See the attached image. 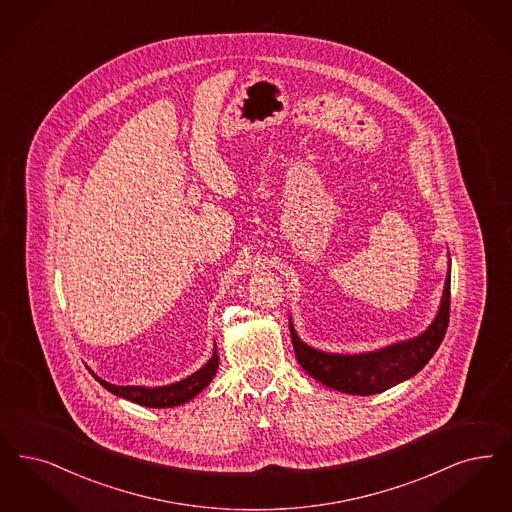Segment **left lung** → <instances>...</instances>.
<instances>
[{
  "label": "left lung",
  "instance_id": "left-lung-1",
  "mask_svg": "<svg viewBox=\"0 0 512 512\" xmlns=\"http://www.w3.org/2000/svg\"><path fill=\"white\" fill-rule=\"evenodd\" d=\"M450 282L451 274L448 272L438 314L427 331L408 341L394 343L373 352L329 354L308 347L299 339L289 320L297 362L310 377H314L329 389L358 396L385 392L425 368L440 347L450 322Z\"/></svg>",
  "mask_w": 512,
  "mask_h": 512
}]
</instances>
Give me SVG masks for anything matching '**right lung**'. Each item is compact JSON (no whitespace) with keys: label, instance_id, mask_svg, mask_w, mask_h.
<instances>
[{"label":"right lung","instance_id":"1","mask_svg":"<svg viewBox=\"0 0 512 512\" xmlns=\"http://www.w3.org/2000/svg\"><path fill=\"white\" fill-rule=\"evenodd\" d=\"M219 368V354H217V348L213 352V356L209 358V362L205 364L204 368L198 369L196 373L188 375L183 381L179 383H173V385H165V387H133V385H127V387H118V385H112V383H106L101 377H97L93 371L91 375L103 385L104 389L110 390L112 394L125 398L129 402H135V404H141L144 408H173V406H181L190 402L196 394H200L202 390L211 383V379L215 377Z\"/></svg>","mask_w":512,"mask_h":512}]
</instances>
